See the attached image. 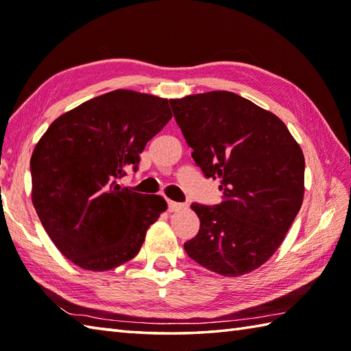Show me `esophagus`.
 I'll list each match as a JSON object with an SVG mask.
<instances>
[{"label": "esophagus", "mask_w": 351, "mask_h": 351, "mask_svg": "<svg viewBox=\"0 0 351 351\" xmlns=\"http://www.w3.org/2000/svg\"><path fill=\"white\" fill-rule=\"evenodd\" d=\"M169 210L170 211H181L184 210V208H187L184 204H180V202H173V200H169Z\"/></svg>", "instance_id": "obj_1"}]
</instances>
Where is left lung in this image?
I'll list each match as a JSON object with an SVG mask.
<instances>
[{"mask_svg":"<svg viewBox=\"0 0 351 351\" xmlns=\"http://www.w3.org/2000/svg\"><path fill=\"white\" fill-rule=\"evenodd\" d=\"M176 123L206 178H220L221 202L191 204L200 229L187 255L237 278L267 263L285 240L304 195V156L280 119L237 93L170 99Z\"/></svg>","mask_w":351,"mask_h":351,"instance_id":"left-lung-1","label":"left lung"}]
</instances>
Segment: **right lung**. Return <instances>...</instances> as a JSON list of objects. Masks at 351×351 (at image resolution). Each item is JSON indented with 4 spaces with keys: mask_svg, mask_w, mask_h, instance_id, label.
<instances>
[{
    "mask_svg": "<svg viewBox=\"0 0 351 351\" xmlns=\"http://www.w3.org/2000/svg\"><path fill=\"white\" fill-rule=\"evenodd\" d=\"M170 119L167 99L119 88L57 117L37 141L29 161L33 205L73 264L106 271L140 252L167 204L117 180L137 170L146 143Z\"/></svg>",
    "mask_w": 351,
    "mask_h": 351,
    "instance_id": "obj_1",
    "label": "right lung"
}]
</instances>
